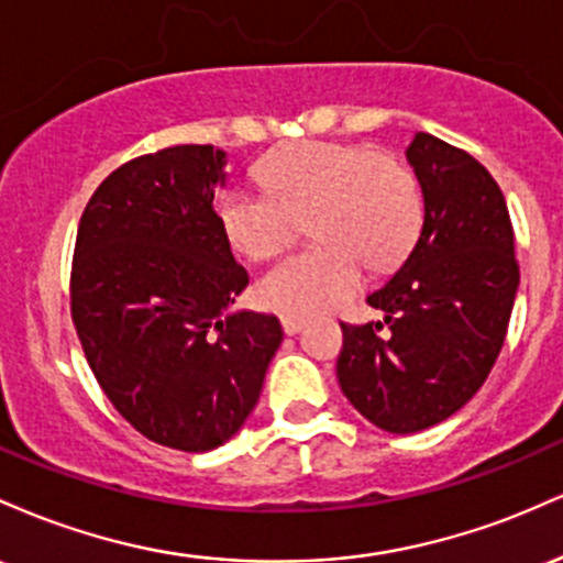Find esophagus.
Returning a JSON list of instances; mask_svg holds the SVG:
<instances>
[{"label": "esophagus", "instance_id": "esophagus-1", "mask_svg": "<svg viewBox=\"0 0 563 563\" xmlns=\"http://www.w3.org/2000/svg\"><path fill=\"white\" fill-rule=\"evenodd\" d=\"M280 322H283V331H286V335H296L303 328V320L301 318H280Z\"/></svg>", "mask_w": 563, "mask_h": 563}]
</instances>
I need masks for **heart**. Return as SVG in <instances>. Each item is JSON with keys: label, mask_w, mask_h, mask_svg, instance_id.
Returning a JSON list of instances; mask_svg holds the SVG:
<instances>
[{"label": "heart", "mask_w": 563, "mask_h": 563, "mask_svg": "<svg viewBox=\"0 0 563 563\" xmlns=\"http://www.w3.org/2000/svg\"><path fill=\"white\" fill-rule=\"evenodd\" d=\"M260 179V190L235 183L219 196V228L243 256L267 260L307 217L314 243L277 262L256 286L264 307L288 318L339 307L357 290L363 264L386 273L421 230L418 183L391 153L307 140L273 153Z\"/></svg>", "instance_id": "b5f03b06"}]
</instances>
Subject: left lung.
Instances as JSON below:
<instances>
[{
    "mask_svg": "<svg viewBox=\"0 0 563 563\" xmlns=\"http://www.w3.org/2000/svg\"><path fill=\"white\" fill-rule=\"evenodd\" d=\"M407 161L423 192L421 238L367 296L384 322H341L335 363L349 402L391 434L442 423L482 389L519 288L514 228L493 174L426 132L412 137Z\"/></svg>",
    "mask_w": 563,
    "mask_h": 563,
    "instance_id": "obj_1",
    "label": "left lung"
}]
</instances>
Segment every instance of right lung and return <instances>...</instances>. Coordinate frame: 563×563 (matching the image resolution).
Segmentation results:
<instances>
[{"instance_id": "add662e5", "label": "right lung", "mask_w": 563, "mask_h": 563, "mask_svg": "<svg viewBox=\"0 0 563 563\" xmlns=\"http://www.w3.org/2000/svg\"><path fill=\"white\" fill-rule=\"evenodd\" d=\"M228 153L174 145L119 166L84 209L70 318L97 384L142 437L206 452L238 434L283 341L232 312L249 273L219 228Z\"/></svg>"}]
</instances>
